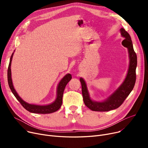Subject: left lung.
I'll return each instance as SVG.
<instances>
[{"mask_svg":"<svg viewBox=\"0 0 148 148\" xmlns=\"http://www.w3.org/2000/svg\"><path fill=\"white\" fill-rule=\"evenodd\" d=\"M121 36L125 39L122 44L128 49L130 59L129 67L125 79L113 93L103 101H95L91 99L84 80L80 77L83 101L89 108L93 111L107 112L118 108L133 89L136 80V69L137 67V55L129 34L123 28L120 29Z\"/></svg>","mask_w":148,"mask_h":148,"instance_id":"left-lung-1","label":"left lung"}]
</instances>
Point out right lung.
I'll list each match as a JSON object with an SVG mask.
<instances>
[{
	"mask_svg": "<svg viewBox=\"0 0 148 148\" xmlns=\"http://www.w3.org/2000/svg\"><path fill=\"white\" fill-rule=\"evenodd\" d=\"M15 51V50H14ZM14 52L12 53V55L10 58V64L8 69V82L9 86L11 90V92L17 98V99L21 103L22 106L24 107L26 110L29 111V112L33 113H39V114H48L51 113L53 112H55L58 110L62 104V97H63L64 91L65 88L67 83L71 80L72 79V76L70 74H66L63 78H62L60 81L59 82L56 90V98L55 100L54 101L53 103L47 105H37V104H29L27 102L25 101L17 94L16 90H15L12 77H11V62L13 57Z\"/></svg>",
	"mask_w": 148,
	"mask_h": 148,
	"instance_id": "obj_1",
	"label": "right lung"
}]
</instances>
